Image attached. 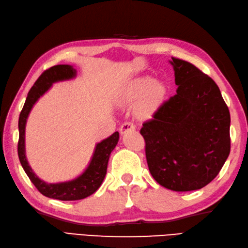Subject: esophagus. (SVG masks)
Here are the masks:
<instances>
[{
  "instance_id": "esophagus-1",
  "label": "esophagus",
  "mask_w": 248,
  "mask_h": 248,
  "mask_svg": "<svg viewBox=\"0 0 248 248\" xmlns=\"http://www.w3.org/2000/svg\"><path fill=\"white\" fill-rule=\"evenodd\" d=\"M136 129V125L131 122H125L124 124L121 125L120 127V133L121 134H125L126 131L129 130H135Z\"/></svg>"
}]
</instances>
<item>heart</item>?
Segmentation results:
<instances>
[{
  "label": "heart",
  "mask_w": 248,
  "mask_h": 248,
  "mask_svg": "<svg viewBox=\"0 0 248 248\" xmlns=\"http://www.w3.org/2000/svg\"><path fill=\"white\" fill-rule=\"evenodd\" d=\"M145 94L140 105L141 113H148L157 105L165 95V89L159 83H154L151 78H143L136 81L126 92V97L129 100H136Z\"/></svg>",
  "instance_id": "obj_1"
}]
</instances>
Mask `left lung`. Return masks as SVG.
Returning a JSON list of instances; mask_svg holds the SVG:
<instances>
[{"instance_id": "8db88e82", "label": "left lung", "mask_w": 248, "mask_h": 248, "mask_svg": "<svg viewBox=\"0 0 248 248\" xmlns=\"http://www.w3.org/2000/svg\"><path fill=\"white\" fill-rule=\"evenodd\" d=\"M176 94L142 124L154 180L174 191L204 187L230 153V113L219 88L195 65L172 58Z\"/></svg>"}]
</instances>
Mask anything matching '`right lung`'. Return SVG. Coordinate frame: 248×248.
<instances>
[{
	"label": "right lung",
	"instance_id": "add662e5",
	"mask_svg": "<svg viewBox=\"0 0 248 248\" xmlns=\"http://www.w3.org/2000/svg\"><path fill=\"white\" fill-rule=\"evenodd\" d=\"M76 77V69L70 65H55L39 76V78L34 83L32 89L30 90L28 97L25 99L23 108L20 112L19 117V141H18V156L19 160L25 173L28 174L29 179L31 180L35 187L38 189L40 194L48 197V198L73 201L84 199L87 197L94 194L99 188L107 173V166L109 156L112 152L115 145L119 141V133L115 131L107 139L103 140L102 142L96 144L93 157L91 163L85 169L84 172L78 176L77 179L63 183H46L40 180L38 176L33 172L30 167L27 156H25L24 146V135H25V123L29 117V113L33 108L34 104L37 102L40 96L44 95L51 88L52 83L63 80L73 79Z\"/></svg>",
	"mask_w": 248,
	"mask_h": 248
}]
</instances>
